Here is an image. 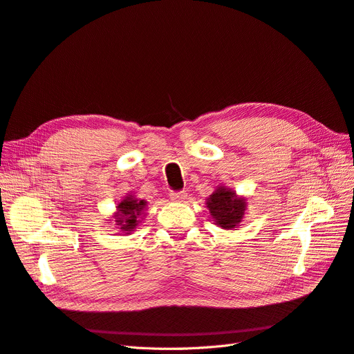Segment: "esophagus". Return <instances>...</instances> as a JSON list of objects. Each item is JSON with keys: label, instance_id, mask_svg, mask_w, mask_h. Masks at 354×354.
I'll use <instances>...</instances> for the list:
<instances>
[{"label": "esophagus", "instance_id": "1", "mask_svg": "<svg viewBox=\"0 0 354 354\" xmlns=\"http://www.w3.org/2000/svg\"><path fill=\"white\" fill-rule=\"evenodd\" d=\"M169 198H171V201L183 202L185 199H187V194H185V192H171Z\"/></svg>", "mask_w": 354, "mask_h": 354}]
</instances>
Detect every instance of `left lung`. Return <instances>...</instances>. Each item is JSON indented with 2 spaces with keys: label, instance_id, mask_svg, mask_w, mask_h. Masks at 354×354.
<instances>
[{
  "label": "left lung",
  "instance_id": "left-lung-1",
  "mask_svg": "<svg viewBox=\"0 0 354 354\" xmlns=\"http://www.w3.org/2000/svg\"><path fill=\"white\" fill-rule=\"evenodd\" d=\"M246 207V199L226 186H217L207 198V208L214 224L224 230H236L241 226Z\"/></svg>",
  "mask_w": 354,
  "mask_h": 354
}]
</instances>
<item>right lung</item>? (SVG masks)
Masks as SVG:
<instances>
[{
    "instance_id": "right-lung-1",
    "label": "right lung",
    "mask_w": 354,
    "mask_h": 354,
    "mask_svg": "<svg viewBox=\"0 0 354 354\" xmlns=\"http://www.w3.org/2000/svg\"><path fill=\"white\" fill-rule=\"evenodd\" d=\"M146 209L147 201L138 199L133 194H127L122 196L121 202L116 205V211L112 214L115 227L125 234H131L145 218Z\"/></svg>"
}]
</instances>
